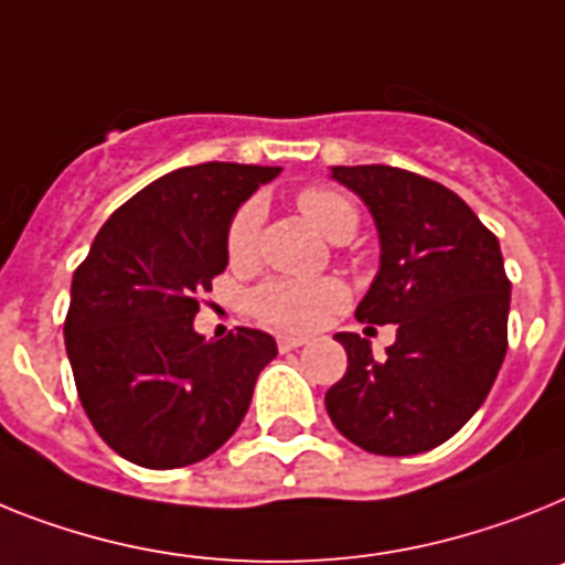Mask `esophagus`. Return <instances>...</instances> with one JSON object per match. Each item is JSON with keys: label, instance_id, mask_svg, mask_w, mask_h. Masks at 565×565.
Segmentation results:
<instances>
[{"label": "esophagus", "instance_id": "esophagus-1", "mask_svg": "<svg viewBox=\"0 0 565 565\" xmlns=\"http://www.w3.org/2000/svg\"><path fill=\"white\" fill-rule=\"evenodd\" d=\"M305 344H307L305 335H287V333L278 335V350H281V353H290V350L305 348Z\"/></svg>", "mask_w": 565, "mask_h": 565}]
</instances>
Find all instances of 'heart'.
I'll return each instance as SVG.
<instances>
[{"label":"heart","instance_id":"heart-1","mask_svg":"<svg viewBox=\"0 0 565 565\" xmlns=\"http://www.w3.org/2000/svg\"><path fill=\"white\" fill-rule=\"evenodd\" d=\"M296 203L301 215L335 244L353 238V232L359 230V212H355L353 201L335 189H301ZM260 217L264 212H260L258 201L244 203L232 217L230 232H226V253L235 264L253 258ZM341 305H344V287L333 278H312V281L275 278V281L258 287V292L253 296L255 316L275 327H284V330H312Z\"/></svg>","mask_w":565,"mask_h":565}]
</instances>
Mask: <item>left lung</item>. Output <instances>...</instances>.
Segmentation results:
<instances>
[{"mask_svg":"<svg viewBox=\"0 0 565 565\" xmlns=\"http://www.w3.org/2000/svg\"><path fill=\"white\" fill-rule=\"evenodd\" d=\"M362 198L379 232V273L355 307L396 324L385 359L371 341L335 333L348 373L324 396L350 443L411 457L451 439L494 385L509 348L511 284L500 241L459 194L393 166H330Z\"/></svg>","mask_w":565,"mask_h":565,"instance_id":"left-lung-1","label":"left lung"}]
</instances>
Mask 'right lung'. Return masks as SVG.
I'll return each mask as SVG.
<instances>
[{"label": "right lung", "instance_id": "add662e5", "mask_svg": "<svg viewBox=\"0 0 565 565\" xmlns=\"http://www.w3.org/2000/svg\"><path fill=\"white\" fill-rule=\"evenodd\" d=\"M278 174L246 163L174 169L108 217L74 273L65 350L79 402L135 466L166 471L215 454L278 353L249 327L221 341L194 330L198 298L230 264L232 217Z\"/></svg>", "mask_w": 565, "mask_h": 565}]
</instances>
